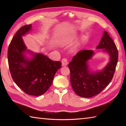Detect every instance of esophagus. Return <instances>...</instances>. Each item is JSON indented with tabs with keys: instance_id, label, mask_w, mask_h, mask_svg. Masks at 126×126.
<instances>
[{
	"instance_id": "1",
	"label": "esophagus",
	"mask_w": 126,
	"mask_h": 126,
	"mask_svg": "<svg viewBox=\"0 0 126 126\" xmlns=\"http://www.w3.org/2000/svg\"><path fill=\"white\" fill-rule=\"evenodd\" d=\"M62 66H66L68 65V60L66 58H63L62 60Z\"/></svg>"
}]
</instances>
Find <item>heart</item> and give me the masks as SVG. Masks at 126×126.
<instances>
[{
    "label": "heart",
    "instance_id": "1",
    "mask_svg": "<svg viewBox=\"0 0 126 126\" xmlns=\"http://www.w3.org/2000/svg\"><path fill=\"white\" fill-rule=\"evenodd\" d=\"M73 39V37H67V38H64L61 41V43L63 44H65V43H69V42H71Z\"/></svg>",
    "mask_w": 126,
    "mask_h": 126
}]
</instances>
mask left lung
Returning a JSON list of instances; mask_svg holds the SVG:
<instances>
[{"mask_svg":"<svg viewBox=\"0 0 126 126\" xmlns=\"http://www.w3.org/2000/svg\"><path fill=\"white\" fill-rule=\"evenodd\" d=\"M96 49H103L110 57V61L102 70L90 71L88 61L94 55L93 50L80 51L68 65L72 88L77 95L82 97H92L101 93L110 83L115 71L118 51L108 32L104 31Z\"/></svg>","mask_w":126,"mask_h":126,"instance_id":"8db88e82","label":"left lung"}]
</instances>
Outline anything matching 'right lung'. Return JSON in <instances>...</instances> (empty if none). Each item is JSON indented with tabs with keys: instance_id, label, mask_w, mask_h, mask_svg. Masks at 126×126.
Returning <instances> with one entry per match:
<instances>
[{
	"instance_id": "right-lung-1",
	"label": "right lung",
	"mask_w": 126,
	"mask_h": 126,
	"mask_svg": "<svg viewBox=\"0 0 126 126\" xmlns=\"http://www.w3.org/2000/svg\"><path fill=\"white\" fill-rule=\"evenodd\" d=\"M31 27V24L24 25L15 33L8 48V63L12 78L18 87L28 95L40 96L50 88L62 63L27 50L22 36L28 34ZM26 52L32 57H26Z\"/></svg>"
}]
</instances>
